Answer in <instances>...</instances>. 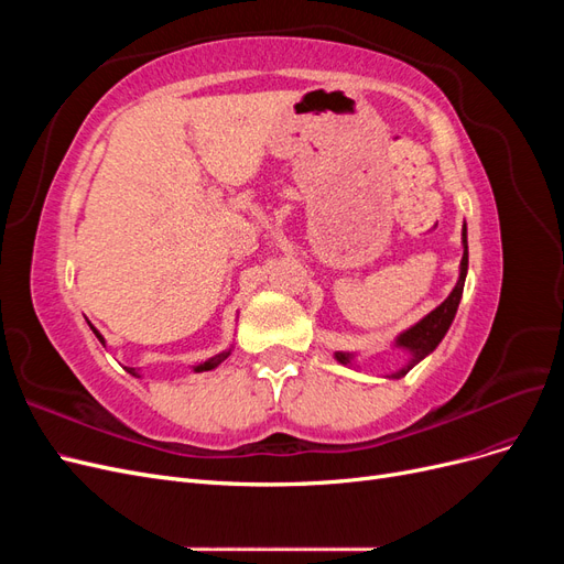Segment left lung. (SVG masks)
<instances>
[{
	"instance_id": "left-lung-1",
	"label": "left lung",
	"mask_w": 564,
	"mask_h": 564,
	"mask_svg": "<svg viewBox=\"0 0 564 564\" xmlns=\"http://www.w3.org/2000/svg\"><path fill=\"white\" fill-rule=\"evenodd\" d=\"M460 242H464V259H460V270H458L456 286L452 289V294L437 305L435 311H431L423 319H419L414 327H409L406 332H402L395 338V346L404 348L409 352V362L400 371L390 373L388 379H402L409 369H412L414 365H419L425 355H431L440 346V340L445 338L447 329L452 327L456 308H458V303H460V294H464L466 272H468V237H466V226H464V232H460ZM334 357H336L340 365H350L352 362V355L350 352H336Z\"/></svg>"
}]
</instances>
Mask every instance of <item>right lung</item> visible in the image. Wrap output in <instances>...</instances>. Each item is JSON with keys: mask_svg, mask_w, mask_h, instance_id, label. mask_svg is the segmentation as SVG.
<instances>
[{"mask_svg": "<svg viewBox=\"0 0 564 564\" xmlns=\"http://www.w3.org/2000/svg\"><path fill=\"white\" fill-rule=\"evenodd\" d=\"M89 327H91V324H89ZM91 332L96 334V338L100 340V344H104L106 346V338L104 336H100L98 334V329L96 327H91ZM230 355V350H224V352H218V355H214V357H209V360L207 362H199L197 367H195V371H209V369H216L220 362H224L226 360V357ZM129 373H131V377H141V373H139V369H133V367H124Z\"/></svg>", "mask_w": 564, "mask_h": 564, "instance_id": "1", "label": "right lung"}]
</instances>
